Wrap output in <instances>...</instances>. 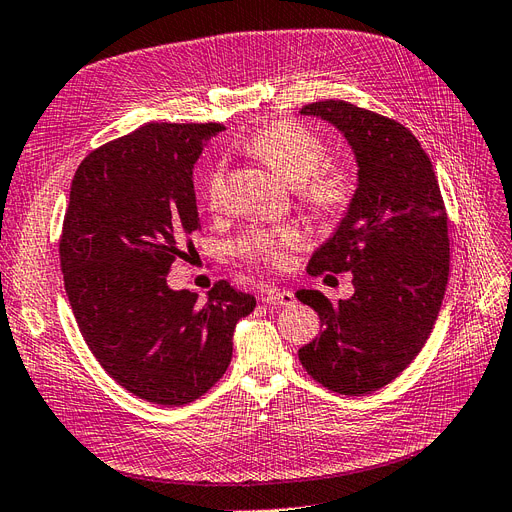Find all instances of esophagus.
<instances>
[{
  "mask_svg": "<svg viewBox=\"0 0 512 512\" xmlns=\"http://www.w3.org/2000/svg\"><path fill=\"white\" fill-rule=\"evenodd\" d=\"M262 303H267L271 307H288L294 303V294L290 290L269 288L265 294H262Z\"/></svg>",
  "mask_w": 512,
  "mask_h": 512,
  "instance_id": "34e87169",
  "label": "esophagus"
}]
</instances>
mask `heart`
I'll return each mask as SVG.
<instances>
[{
	"label": "heart",
	"mask_w": 512,
	"mask_h": 512,
	"mask_svg": "<svg viewBox=\"0 0 512 512\" xmlns=\"http://www.w3.org/2000/svg\"><path fill=\"white\" fill-rule=\"evenodd\" d=\"M250 156L265 162L273 173L290 188H297L303 203L322 215L342 211L352 198L354 181L342 166H324L327 149L320 138L301 123L277 121L254 132L243 143ZM224 192V168L213 166L203 185V198L209 207H218ZM305 243L297 226L252 228L237 241L235 250L256 262L280 267L288 260V252Z\"/></svg>",
	"instance_id": "b5f03b06"
}]
</instances>
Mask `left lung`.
<instances>
[{"label": "left lung", "instance_id": "left-lung-1", "mask_svg": "<svg viewBox=\"0 0 512 512\" xmlns=\"http://www.w3.org/2000/svg\"><path fill=\"white\" fill-rule=\"evenodd\" d=\"M346 138L356 188L307 271L352 273L354 294L333 305L320 290L297 299L320 316V335L299 350L307 374L342 395L395 380L421 352L448 282V226L440 185L416 136L401 123L344 100L301 108Z\"/></svg>", "mask_w": 512, "mask_h": 512}]
</instances>
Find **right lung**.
I'll use <instances>...</instances> for the list:
<instances>
[{
    "instance_id": "add662e5",
    "label": "right lung",
    "mask_w": 512,
    "mask_h": 512,
    "mask_svg": "<svg viewBox=\"0 0 512 512\" xmlns=\"http://www.w3.org/2000/svg\"><path fill=\"white\" fill-rule=\"evenodd\" d=\"M220 123H147L76 168L59 256L91 354L132 395L185 406L218 382L256 299L215 284L205 303L166 284L200 228L192 170Z\"/></svg>"
}]
</instances>
